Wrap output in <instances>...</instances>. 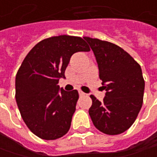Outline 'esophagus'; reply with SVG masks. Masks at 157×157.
I'll use <instances>...</instances> for the list:
<instances>
[{
  "label": "esophagus",
  "mask_w": 157,
  "mask_h": 157,
  "mask_svg": "<svg viewBox=\"0 0 157 157\" xmlns=\"http://www.w3.org/2000/svg\"><path fill=\"white\" fill-rule=\"evenodd\" d=\"M78 94H79V96H83V95H85V94L81 92V91H78Z\"/></svg>",
  "instance_id": "esophagus-1"
}]
</instances>
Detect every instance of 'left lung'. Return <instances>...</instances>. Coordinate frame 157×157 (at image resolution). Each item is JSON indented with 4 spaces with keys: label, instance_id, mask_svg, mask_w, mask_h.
<instances>
[{
    "label": "left lung",
    "instance_id": "8db88e82",
    "mask_svg": "<svg viewBox=\"0 0 157 157\" xmlns=\"http://www.w3.org/2000/svg\"><path fill=\"white\" fill-rule=\"evenodd\" d=\"M84 39L94 52L105 90L103 101L90 96V117L100 132L110 136L121 134L135 122L142 108L145 82L141 66L114 44L87 36Z\"/></svg>",
    "mask_w": 157,
    "mask_h": 157
}]
</instances>
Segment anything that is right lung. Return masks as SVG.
<instances>
[{"mask_svg": "<svg viewBox=\"0 0 157 157\" xmlns=\"http://www.w3.org/2000/svg\"><path fill=\"white\" fill-rule=\"evenodd\" d=\"M89 51L79 36H52L34 46L21 63L15 77V100L23 121L41 139L56 140L69 131L78 93L64 91L57 84L64 78L71 57Z\"/></svg>", "mask_w": 157, "mask_h": 157, "instance_id": "add662e5", "label": "right lung"}]
</instances>
